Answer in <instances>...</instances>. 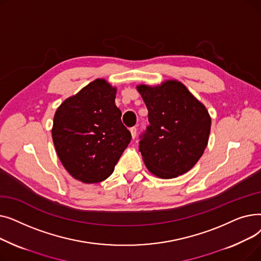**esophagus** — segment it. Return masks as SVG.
I'll return each mask as SVG.
<instances>
[{"mask_svg": "<svg viewBox=\"0 0 261 261\" xmlns=\"http://www.w3.org/2000/svg\"><path fill=\"white\" fill-rule=\"evenodd\" d=\"M136 131H138V130H136V128H135V127L130 128V132H131V135H132V138H133V139H134L135 136H136Z\"/></svg>", "mask_w": 261, "mask_h": 261, "instance_id": "1", "label": "esophagus"}]
</instances>
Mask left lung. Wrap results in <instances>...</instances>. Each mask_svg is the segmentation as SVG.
<instances>
[{
    "label": "left lung",
    "instance_id": "8db88e82",
    "mask_svg": "<svg viewBox=\"0 0 261 261\" xmlns=\"http://www.w3.org/2000/svg\"><path fill=\"white\" fill-rule=\"evenodd\" d=\"M149 126L140 135V151L148 170L162 179L186 173L207 146L212 120L206 108L176 80L141 85Z\"/></svg>",
    "mask_w": 261,
    "mask_h": 261
}]
</instances>
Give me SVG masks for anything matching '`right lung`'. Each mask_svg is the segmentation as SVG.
I'll list each match as a JSON object with an SVG mask.
<instances>
[{"mask_svg": "<svg viewBox=\"0 0 261 261\" xmlns=\"http://www.w3.org/2000/svg\"><path fill=\"white\" fill-rule=\"evenodd\" d=\"M115 95V88L96 79L55 113L53 142L62 165L76 180L88 184L106 180L131 141Z\"/></svg>", "mask_w": 261, "mask_h": 261, "instance_id": "right-lung-1", "label": "right lung"}]
</instances>
